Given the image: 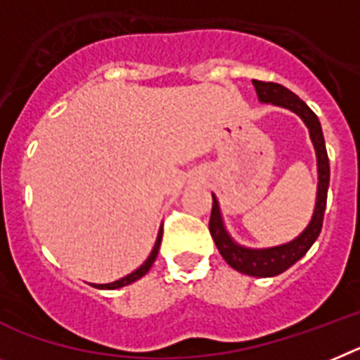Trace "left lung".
<instances>
[{"mask_svg": "<svg viewBox=\"0 0 360 360\" xmlns=\"http://www.w3.org/2000/svg\"><path fill=\"white\" fill-rule=\"evenodd\" d=\"M252 84H255L256 95H258L262 102H273V104L288 108V110L300 115L302 120L309 128L311 141L315 144L316 159H319V194H316V207L313 219H311L306 231L302 232L297 240H292L291 243H285V245L262 250L243 249V247L236 245L231 240V236L226 234L221 216H219V207H217L216 198L212 195V214H210L208 229H210V234H212L214 243L217 245L219 255L223 256L226 264L231 265L232 269L240 271V273L249 274V276L267 278L276 276V274L288 271L291 265L297 264L298 259L306 255L307 250L311 249V245L315 243L316 238H319L320 231H322V221H324L326 201H328L329 159L328 152H326L324 135H322L319 117L311 111V108L306 102L298 98L292 91H289L288 87L280 86V84L264 82V80H252Z\"/></svg>", "mask_w": 360, "mask_h": 360, "instance_id": "obj_1", "label": "left lung"}]
</instances>
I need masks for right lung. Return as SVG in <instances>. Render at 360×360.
Segmentation results:
<instances>
[{"instance_id": "right-lung-1", "label": "right lung", "mask_w": 360, "mask_h": 360, "mask_svg": "<svg viewBox=\"0 0 360 360\" xmlns=\"http://www.w3.org/2000/svg\"><path fill=\"white\" fill-rule=\"evenodd\" d=\"M161 238H162V229H161V231H159V238H157L155 247H153L150 258H148L146 262H144V264L137 269V271H134V273L128 274V276L120 278V280H117V282H113V283H101V285H98V283H93V288H98V289H119V288H124V285H129V283H134L135 280H139V278H143L144 274H146L148 271H150V267H152V265H153V262H155L157 252H159V245H161Z\"/></svg>"}]
</instances>
